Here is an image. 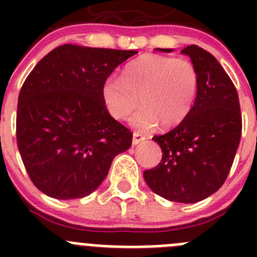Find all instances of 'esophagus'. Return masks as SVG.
<instances>
[{"instance_id": "esophagus-1", "label": "esophagus", "mask_w": 257, "mask_h": 257, "mask_svg": "<svg viewBox=\"0 0 257 257\" xmlns=\"http://www.w3.org/2000/svg\"><path fill=\"white\" fill-rule=\"evenodd\" d=\"M145 140V135H143L142 133H139V131H135L133 135V144L134 145H138L139 143L144 142Z\"/></svg>"}]
</instances>
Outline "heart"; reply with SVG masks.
I'll return each mask as SVG.
<instances>
[{"instance_id": "b5f03b06", "label": "heart", "mask_w": 257, "mask_h": 257, "mask_svg": "<svg viewBox=\"0 0 257 257\" xmlns=\"http://www.w3.org/2000/svg\"><path fill=\"white\" fill-rule=\"evenodd\" d=\"M198 91V72L187 59L145 54L127 64L122 79H108L103 85V100L117 119H126L139 104L143 109L133 124L151 128L171 127L189 114Z\"/></svg>"}]
</instances>
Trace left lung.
Masks as SVG:
<instances>
[{
  "mask_svg": "<svg viewBox=\"0 0 257 257\" xmlns=\"http://www.w3.org/2000/svg\"><path fill=\"white\" fill-rule=\"evenodd\" d=\"M181 52L198 72L196 101L175 128L153 136L162 160L145 170L144 179L163 198L196 203L213 194L228 178L239 145L242 114L235 86L216 58L197 45Z\"/></svg>",
  "mask_w": 257,
  "mask_h": 257,
  "instance_id": "8db88e82",
  "label": "left lung"
}]
</instances>
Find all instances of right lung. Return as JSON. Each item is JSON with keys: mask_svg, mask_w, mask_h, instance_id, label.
<instances>
[{"mask_svg": "<svg viewBox=\"0 0 257 257\" xmlns=\"http://www.w3.org/2000/svg\"><path fill=\"white\" fill-rule=\"evenodd\" d=\"M134 50L63 45L38 61L18 99L17 142L32 183L58 199L83 198L108 175L133 133L109 114L103 85Z\"/></svg>", "mask_w": 257, "mask_h": 257, "instance_id": "obj_1", "label": "right lung"}]
</instances>
